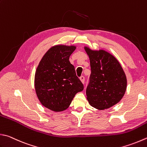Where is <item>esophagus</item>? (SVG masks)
Segmentation results:
<instances>
[{
	"mask_svg": "<svg viewBox=\"0 0 147 147\" xmlns=\"http://www.w3.org/2000/svg\"><path fill=\"white\" fill-rule=\"evenodd\" d=\"M80 80H81V82L82 83H84V81H85V77L84 76H81V77H80Z\"/></svg>",
	"mask_w": 147,
	"mask_h": 147,
	"instance_id": "34e87169",
	"label": "esophagus"
}]
</instances>
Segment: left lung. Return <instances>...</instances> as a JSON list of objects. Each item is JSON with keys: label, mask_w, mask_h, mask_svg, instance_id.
I'll use <instances>...</instances> for the list:
<instances>
[{"label": "left lung", "mask_w": 147, "mask_h": 147, "mask_svg": "<svg viewBox=\"0 0 147 147\" xmlns=\"http://www.w3.org/2000/svg\"><path fill=\"white\" fill-rule=\"evenodd\" d=\"M90 57L91 75L86 88L87 99L98 109H108L117 104L125 94L127 78L120 63L109 52L92 51L85 47Z\"/></svg>", "instance_id": "left-lung-1"}]
</instances>
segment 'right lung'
I'll use <instances>...</instances> for the list:
<instances>
[{
  "label": "right lung",
  "instance_id": "1",
  "mask_svg": "<svg viewBox=\"0 0 147 147\" xmlns=\"http://www.w3.org/2000/svg\"><path fill=\"white\" fill-rule=\"evenodd\" d=\"M76 47L59 45L50 49L38 65L34 77L36 93L41 104L53 111H63L76 94L84 90L69 57Z\"/></svg>",
  "mask_w": 147,
  "mask_h": 147
}]
</instances>
